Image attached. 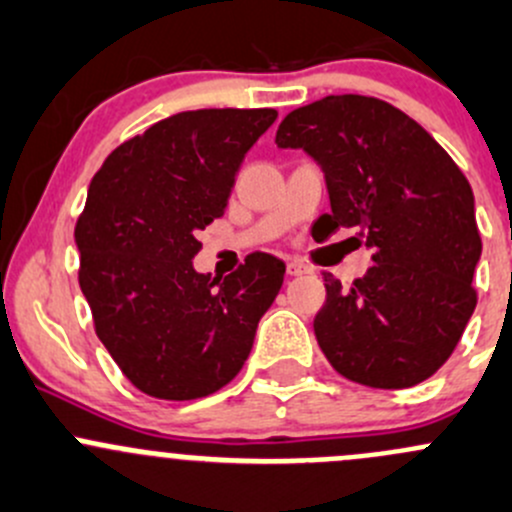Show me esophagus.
<instances>
[{
    "instance_id": "esophagus-1",
    "label": "esophagus",
    "mask_w": 512,
    "mask_h": 512,
    "mask_svg": "<svg viewBox=\"0 0 512 512\" xmlns=\"http://www.w3.org/2000/svg\"><path fill=\"white\" fill-rule=\"evenodd\" d=\"M286 271H288V276H303V273H308V268L303 266L301 261H288Z\"/></svg>"
}]
</instances>
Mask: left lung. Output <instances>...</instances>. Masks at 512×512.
<instances>
[{"mask_svg": "<svg viewBox=\"0 0 512 512\" xmlns=\"http://www.w3.org/2000/svg\"><path fill=\"white\" fill-rule=\"evenodd\" d=\"M281 149H303L326 174L331 214L318 234L356 229L373 263L351 288L323 273L313 331L328 363L371 388H411L450 358L473 316L480 261L473 189L418 121L376 96L338 94L293 109Z\"/></svg>", "mask_w": 512, "mask_h": 512, "instance_id": "8db88e82", "label": "left lung"}]
</instances>
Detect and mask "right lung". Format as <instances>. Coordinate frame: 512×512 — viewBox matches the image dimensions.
I'll return each mask as SVG.
<instances>
[{
  "label": "right lung",
  "mask_w": 512,
  "mask_h": 512,
  "mask_svg": "<svg viewBox=\"0 0 512 512\" xmlns=\"http://www.w3.org/2000/svg\"><path fill=\"white\" fill-rule=\"evenodd\" d=\"M276 109L181 111L106 156L74 229L94 331L146 396L194 401L244 368L278 296L281 258L246 256L219 281L196 273V231L224 216L236 171Z\"/></svg>",
  "instance_id": "obj_1"
}]
</instances>
